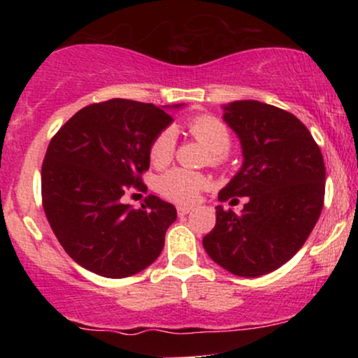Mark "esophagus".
<instances>
[{
    "label": "esophagus",
    "instance_id": "34e87169",
    "mask_svg": "<svg viewBox=\"0 0 358 358\" xmlns=\"http://www.w3.org/2000/svg\"><path fill=\"white\" fill-rule=\"evenodd\" d=\"M176 210H178V215L180 217H185V215H187V213H190L192 208L190 207H178V208H176Z\"/></svg>",
    "mask_w": 358,
    "mask_h": 358
}]
</instances>
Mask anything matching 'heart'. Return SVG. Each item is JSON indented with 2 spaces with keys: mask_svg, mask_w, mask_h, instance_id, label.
Listing matches in <instances>:
<instances>
[{
  "mask_svg": "<svg viewBox=\"0 0 358 358\" xmlns=\"http://www.w3.org/2000/svg\"><path fill=\"white\" fill-rule=\"evenodd\" d=\"M192 136L210 151V163L219 165L231 148V133L222 121L213 116H199L188 126ZM175 151V131L165 129L155 138L150 148V159L155 166H165L171 162ZM208 185L203 175L190 173L176 168L158 180V190L163 196L176 203H193L199 193Z\"/></svg>",
  "mask_w": 358,
  "mask_h": 358,
  "instance_id": "b5f03b06",
  "label": "heart"
}]
</instances>
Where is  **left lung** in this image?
<instances>
[{"label": "left lung", "mask_w": 358, "mask_h": 358, "mask_svg": "<svg viewBox=\"0 0 358 358\" xmlns=\"http://www.w3.org/2000/svg\"><path fill=\"white\" fill-rule=\"evenodd\" d=\"M222 119L241 141L242 165L219 193L220 202L249 196L239 215L217 205L203 248L217 264L257 278L301 249L323 208L324 163L306 126L259 101L222 106Z\"/></svg>", "instance_id": "8db88e82"}]
</instances>
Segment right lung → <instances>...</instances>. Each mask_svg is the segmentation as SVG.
I'll list each match as a JSON object with an SVG mask.
<instances>
[{"label": "right lung", "instance_id": "1", "mask_svg": "<svg viewBox=\"0 0 358 358\" xmlns=\"http://www.w3.org/2000/svg\"><path fill=\"white\" fill-rule=\"evenodd\" d=\"M163 106L110 99L80 109L48 145L42 166L43 210L77 264L104 278H127L153 264L176 220V208L148 195L141 208L124 192L146 188L155 138L173 122Z\"/></svg>", "mask_w": 358, "mask_h": 358}]
</instances>
